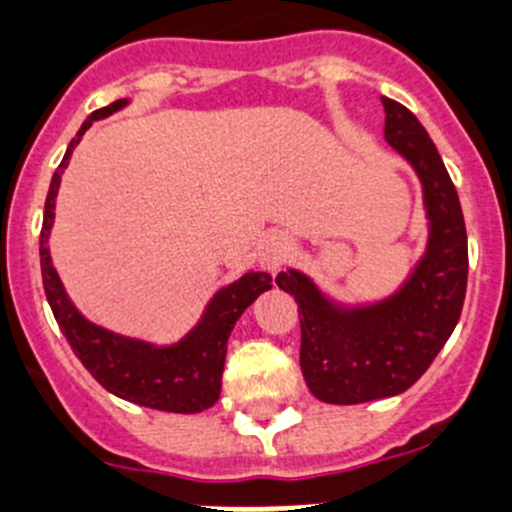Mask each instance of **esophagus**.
<instances>
[{"label":"esophagus","instance_id":"obj_1","mask_svg":"<svg viewBox=\"0 0 512 512\" xmlns=\"http://www.w3.org/2000/svg\"><path fill=\"white\" fill-rule=\"evenodd\" d=\"M289 251H292V243H289V238L284 233H269L264 238V243H261V259H264V264L269 269H279L287 261Z\"/></svg>","mask_w":512,"mask_h":512}]
</instances>
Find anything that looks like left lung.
<instances>
[{
    "mask_svg": "<svg viewBox=\"0 0 512 512\" xmlns=\"http://www.w3.org/2000/svg\"><path fill=\"white\" fill-rule=\"evenodd\" d=\"M386 142L424 187L426 251L391 297L340 307L302 271H281L279 289L299 307V365L309 391L325 403H365L414 386L457 327L467 292V228L437 147L406 106L383 96Z\"/></svg>",
    "mask_w": 512,
    "mask_h": 512,
    "instance_id": "1",
    "label": "left lung"
}]
</instances>
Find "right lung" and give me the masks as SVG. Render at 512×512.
Wrapping results in <instances>:
<instances>
[{
	"label": "right lung",
	"mask_w": 512,
	"mask_h": 512,
	"mask_svg": "<svg viewBox=\"0 0 512 512\" xmlns=\"http://www.w3.org/2000/svg\"><path fill=\"white\" fill-rule=\"evenodd\" d=\"M126 103H129L126 98H119V101L93 111L83 121L50 180L40 231L42 287H45L50 309H53L63 335L68 337L73 353L106 391L124 401L147 406V409L170 411V414H198L218 401L225 350H228L233 325L246 312V307H251L253 299L271 289V276L266 271H248L238 281L215 292L198 325L192 327L180 342L162 348L152 342L116 335V332L88 322L68 299L63 281L50 259L48 238L55 220V198H58L60 177L68 167L70 154H73L75 144L81 142L83 134L91 129L93 121L124 109Z\"/></svg>",
	"instance_id": "obj_1"
}]
</instances>
